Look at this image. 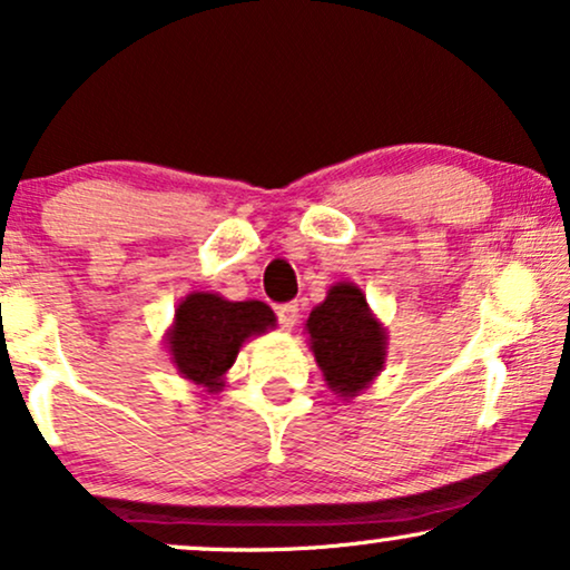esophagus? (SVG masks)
Instances as JSON below:
<instances>
[{"label": "esophagus", "mask_w": 570, "mask_h": 570, "mask_svg": "<svg viewBox=\"0 0 570 570\" xmlns=\"http://www.w3.org/2000/svg\"><path fill=\"white\" fill-rule=\"evenodd\" d=\"M276 315H278L281 328L292 331L294 326H297V321H299V305H297V302H286V305H278L276 307Z\"/></svg>", "instance_id": "1"}]
</instances>
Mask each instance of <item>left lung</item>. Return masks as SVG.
<instances>
[{
    "label": "left lung",
    "instance_id": "left-lung-1",
    "mask_svg": "<svg viewBox=\"0 0 570 570\" xmlns=\"http://www.w3.org/2000/svg\"><path fill=\"white\" fill-rule=\"evenodd\" d=\"M305 334L323 381L336 397L355 400L384 371L386 326L373 315L357 284L336 281L326 299L309 309Z\"/></svg>",
    "mask_w": 570,
    "mask_h": 570
}]
</instances>
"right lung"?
Masks as SVG:
<instances>
[{
    "label": "right lung",
    "instance_id": "1",
    "mask_svg": "<svg viewBox=\"0 0 570 570\" xmlns=\"http://www.w3.org/2000/svg\"><path fill=\"white\" fill-rule=\"evenodd\" d=\"M276 328V313L261 299L232 302L218 292H191L178 302L163 344L173 368L189 384L215 394L249 338Z\"/></svg>",
    "mask_w": 570,
    "mask_h": 570
}]
</instances>
